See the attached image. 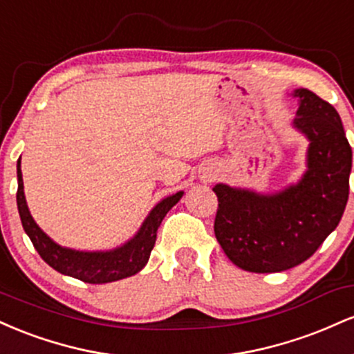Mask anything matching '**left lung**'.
<instances>
[{
  "label": "left lung",
  "mask_w": 354,
  "mask_h": 354,
  "mask_svg": "<svg viewBox=\"0 0 354 354\" xmlns=\"http://www.w3.org/2000/svg\"><path fill=\"white\" fill-rule=\"evenodd\" d=\"M293 126L310 141L306 173L296 185L261 194L219 183L214 234L226 256L251 273L301 265L338 226L348 203L351 146L341 118L310 89H296Z\"/></svg>",
  "instance_id": "obj_1"
}]
</instances>
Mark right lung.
<instances>
[{
	"label": "right lung",
	"mask_w": 354,
	"mask_h": 354,
	"mask_svg": "<svg viewBox=\"0 0 354 354\" xmlns=\"http://www.w3.org/2000/svg\"><path fill=\"white\" fill-rule=\"evenodd\" d=\"M16 171H18L16 203H18L19 218H21L23 228L33 243L35 250L58 273L91 284L118 281V279L128 278V276L136 274L138 271L143 270L148 263L149 254H151L154 241H156V231L160 228L161 221L183 196V191H178L158 203L149 211L138 233L131 239H128L124 245L109 251H76L59 246L36 225L30 209H28L26 198H24L21 158L18 160Z\"/></svg>",
	"instance_id": "right-lung-1"
}]
</instances>
